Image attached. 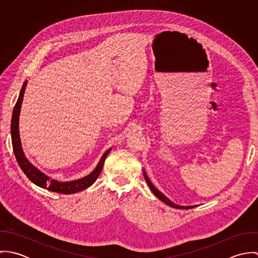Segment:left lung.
<instances>
[{
	"label": "left lung",
	"mask_w": 258,
	"mask_h": 258,
	"mask_svg": "<svg viewBox=\"0 0 258 258\" xmlns=\"http://www.w3.org/2000/svg\"><path fill=\"white\" fill-rule=\"evenodd\" d=\"M143 174H144V177H145V180H146V183H147L148 185H149V187H150V189L152 190V192L159 199V200H161L163 203H165L166 205H168V206H170V207H172V208H175V209H181V210H188V209H192V208H196V207H198V206H180V205H177V204H175V203H173L172 201H170L163 192H161L158 188H156V186L154 185V184H152V182L149 180V178H148L147 174H146V172L143 170Z\"/></svg>",
	"instance_id": "obj_1"
}]
</instances>
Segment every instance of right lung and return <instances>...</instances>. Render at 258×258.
I'll return each mask as SVG.
<instances>
[{
  "mask_svg": "<svg viewBox=\"0 0 258 258\" xmlns=\"http://www.w3.org/2000/svg\"><path fill=\"white\" fill-rule=\"evenodd\" d=\"M27 84H28V80H26L23 84L18 101H17L14 111H13L12 123H11V135H12L13 149H14L16 159H17L22 171L26 174V176L34 184H37L42 188H46L50 191L64 194V195H71V194H75V192H78L80 190L87 188L88 186H90L96 181V179L100 175L104 161H105L107 155L110 153L111 148L102 155L96 168L88 176H86L82 179H78V180L71 181V182H58V181L53 180L50 177L46 176L41 171H39L37 167H35L25 156V153L22 148L21 138H20V130H19V120L20 119H19V117H20V113H21L22 102L24 99V94H25Z\"/></svg>",
  "mask_w": 258,
  "mask_h": 258,
  "instance_id": "right-lung-1",
  "label": "right lung"
}]
</instances>
